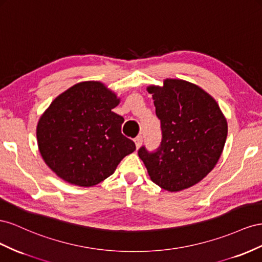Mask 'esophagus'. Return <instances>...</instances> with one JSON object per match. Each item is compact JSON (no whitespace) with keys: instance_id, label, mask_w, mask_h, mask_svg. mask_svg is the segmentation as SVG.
Wrapping results in <instances>:
<instances>
[{"instance_id":"1","label":"esophagus","mask_w":262,"mask_h":262,"mask_svg":"<svg viewBox=\"0 0 262 262\" xmlns=\"http://www.w3.org/2000/svg\"><path fill=\"white\" fill-rule=\"evenodd\" d=\"M143 141H144V137H143V136H141V135L137 136V137L135 138V144H136V147H137V148H139L141 145H143Z\"/></svg>"}]
</instances>
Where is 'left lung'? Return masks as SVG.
<instances>
[{"instance_id": "8db88e82", "label": "left lung", "mask_w": 262, "mask_h": 262, "mask_svg": "<svg viewBox=\"0 0 262 262\" xmlns=\"http://www.w3.org/2000/svg\"><path fill=\"white\" fill-rule=\"evenodd\" d=\"M161 123V143L156 150L143 146L138 156L152 182L177 192L199 183L211 172L227 137V122L219 104L195 84L167 79L149 86Z\"/></svg>"}]
</instances>
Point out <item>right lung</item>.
Here are the masks:
<instances>
[{
    "instance_id": "1",
    "label": "right lung",
    "mask_w": 262,
    "mask_h": 262,
    "mask_svg": "<svg viewBox=\"0 0 262 262\" xmlns=\"http://www.w3.org/2000/svg\"><path fill=\"white\" fill-rule=\"evenodd\" d=\"M119 100L101 82H81L50 104L37 125V141L47 166L64 181L92 186L113 174L136 149L122 134Z\"/></svg>"
}]
</instances>
